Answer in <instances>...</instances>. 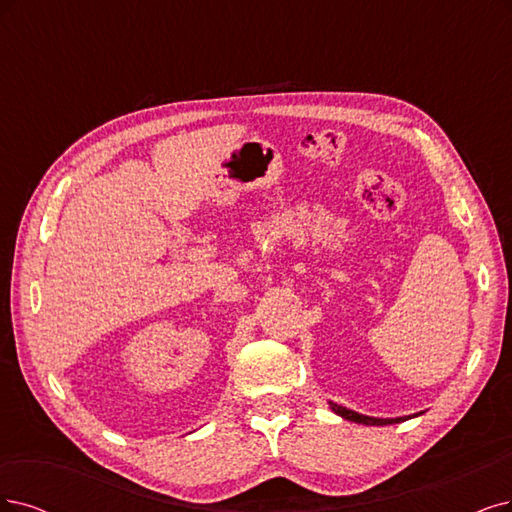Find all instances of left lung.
Wrapping results in <instances>:
<instances>
[{
    "instance_id": "obj_1",
    "label": "left lung",
    "mask_w": 512,
    "mask_h": 512,
    "mask_svg": "<svg viewBox=\"0 0 512 512\" xmlns=\"http://www.w3.org/2000/svg\"><path fill=\"white\" fill-rule=\"evenodd\" d=\"M329 407H331V411H333V413L342 415L344 420H348V422H356V424H365V426H388V424H399V422H405V420L415 418V415H418V413H413V415H405V418H371V415H363V413H358V411H352V409L342 407V405H337V403H333V401H329Z\"/></svg>"
}]
</instances>
